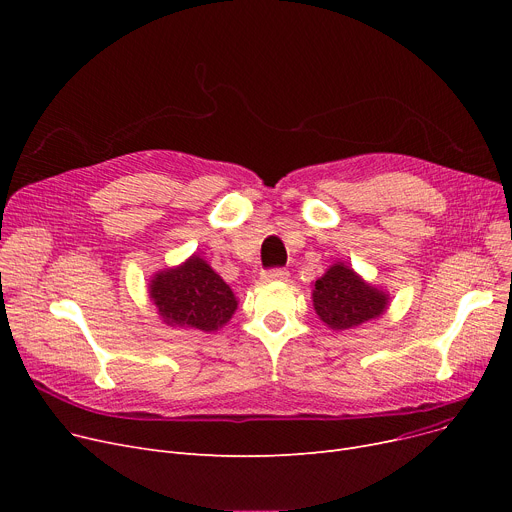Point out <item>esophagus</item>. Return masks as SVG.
Returning <instances> with one entry per match:
<instances>
[{
	"label": "esophagus",
	"mask_w": 512,
	"mask_h": 512,
	"mask_svg": "<svg viewBox=\"0 0 512 512\" xmlns=\"http://www.w3.org/2000/svg\"><path fill=\"white\" fill-rule=\"evenodd\" d=\"M288 278L286 270H270L261 274V282H282Z\"/></svg>",
	"instance_id": "1"
}]
</instances>
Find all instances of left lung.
<instances>
[{
  "label": "left lung",
  "instance_id": "8db88e82",
  "mask_svg": "<svg viewBox=\"0 0 512 512\" xmlns=\"http://www.w3.org/2000/svg\"><path fill=\"white\" fill-rule=\"evenodd\" d=\"M313 309L334 332L357 330L380 319L390 307V292L367 282L344 261L332 263L324 276L313 282Z\"/></svg>",
  "mask_w": 512,
  "mask_h": 512
}]
</instances>
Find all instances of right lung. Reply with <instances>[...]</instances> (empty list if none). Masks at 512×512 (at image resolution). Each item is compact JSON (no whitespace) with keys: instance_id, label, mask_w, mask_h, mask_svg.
I'll return each mask as SVG.
<instances>
[{"instance_id":"add662e5","label":"right lung","mask_w":512,"mask_h":512,"mask_svg":"<svg viewBox=\"0 0 512 512\" xmlns=\"http://www.w3.org/2000/svg\"><path fill=\"white\" fill-rule=\"evenodd\" d=\"M149 301L166 326L193 332L222 330L238 309L232 288L197 253L155 272L149 278Z\"/></svg>"}]
</instances>
